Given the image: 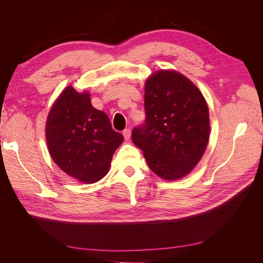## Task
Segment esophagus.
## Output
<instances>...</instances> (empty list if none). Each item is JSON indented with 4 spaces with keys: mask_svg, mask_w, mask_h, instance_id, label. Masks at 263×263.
I'll list each match as a JSON object with an SVG mask.
<instances>
[{
    "mask_svg": "<svg viewBox=\"0 0 263 263\" xmlns=\"http://www.w3.org/2000/svg\"><path fill=\"white\" fill-rule=\"evenodd\" d=\"M130 135H132L130 129H125V130L123 132V136H124L125 140H129V139H130Z\"/></svg>",
    "mask_w": 263,
    "mask_h": 263,
    "instance_id": "34e87169",
    "label": "esophagus"
}]
</instances>
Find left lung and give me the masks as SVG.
Instances as JSON below:
<instances>
[{"mask_svg": "<svg viewBox=\"0 0 263 263\" xmlns=\"http://www.w3.org/2000/svg\"><path fill=\"white\" fill-rule=\"evenodd\" d=\"M145 124L133 130V142L159 178H184L210 139V112L202 92L179 71L160 69L145 82Z\"/></svg>", "mask_w": 263, "mask_h": 263, "instance_id": "left-lung-1", "label": "left lung"}]
</instances>
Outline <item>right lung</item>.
Here are the masks:
<instances>
[{"instance_id":"add662e5","label":"right lung","mask_w":263,"mask_h":263,"mask_svg":"<svg viewBox=\"0 0 263 263\" xmlns=\"http://www.w3.org/2000/svg\"><path fill=\"white\" fill-rule=\"evenodd\" d=\"M91 93L68 85L47 116L45 135L53 162L79 182L91 184L109 171L115 150L124 140L108 116L94 108Z\"/></svg>"}]
</instances>
